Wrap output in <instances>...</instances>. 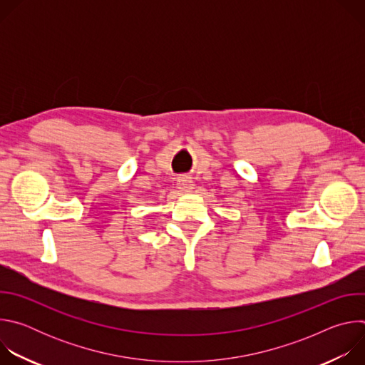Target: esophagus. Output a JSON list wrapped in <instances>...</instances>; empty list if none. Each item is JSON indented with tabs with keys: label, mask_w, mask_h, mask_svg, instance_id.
<instances>
[{
	"label": "esophagus",
	"mask_w": 365,
	"mask_h": 365,
	"mask_svg": "<svg viewBox=\"0 0 365 365\" xmlns=\"http://www.w3.org/2000/svg\"><path fill=\"white\" fill-rule=\"evenodd\" d=\"M178 186H179V189L183 190V192H189L190 189H193V182H192L189 178L183 176V178H180V179L178 180Z\"/></svg>",
	"instance_id": "esophagus-1"
}]
</instances>
